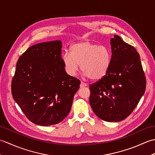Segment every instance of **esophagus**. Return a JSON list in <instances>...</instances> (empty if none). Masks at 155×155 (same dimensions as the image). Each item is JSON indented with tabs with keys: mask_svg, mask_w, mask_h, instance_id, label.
I'll return each mask as SVG.
<instances>
[{
	"mask_svg": "<svg viewBox=\"0 0 155 155\" xmlns=\"http://www.w3.org/2000/svg\"><path fill=\"white\" fill-rule=\"evenodd\" d=\"M87 83H84V82H81V85H80V87H81V88H83V87H87Z\"/></svg>",
	"mask_w": 155,
	"mask_h": 155,
	"instance_id": "1",
	"label": "esophagus"
}]
</instances>
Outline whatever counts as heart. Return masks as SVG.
<instances>
[{
	"instance_id": "1",
	"label": "heart",
	"mask_w": 155,
	"mask_h": 155,
	"mask_svg": "<svg viewBox=\"0 0 155 155\" xmlns=\"http://www.w3.org/2000/svg\"><path fill=\"white\" fill-rule=\"evenodd\" d=\"M111 57V52L108 47L83 41L72 45L71 52H64L62 61L68 74L74 75L81 65V71L85 75L92 80L98 81L107 74Z\"/></svg>"
}]
</instances>
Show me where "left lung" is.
<instances>
[{
	"label": "left lung",
	"mask_w": 155,
	"mask_h": 155,
	"mask_svg": "<svg viewBox=\"0 0 155 155\" xmlns=\"http://www.w3.org/2000/svg\"><path fill=\"white\" fill-rule=\"evenodd\" d=\"M112 57L107 74L89 85L90 104L94 114L107 122L125 119L137 106L146 89L139 54L119 36L110 39Z\"/></svg>",
	"instance_id": "left-lung-1"
}]
</instances>
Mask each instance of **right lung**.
Segmentation results:
<instances>
[{"label":"right lung","mask_w":155,"mask_h":155,"mask_svg":"<svg viewBox=\"0 0 155 155\" xmlns=\"http://www.w3.org/2000/svg\"><path fill=\"white\" fill-rule=\"evenodd\" d=\"M62 42L29 47L16 62L11 83L14 100L28 119L40 126L58 124L71 109L81 81L65 71Z\"/></svg>","instance_id":"obj_1"}]
</instances>
